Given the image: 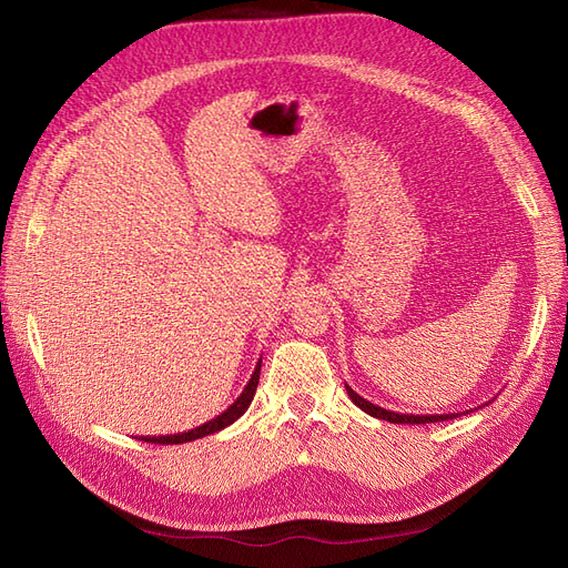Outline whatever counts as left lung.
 <instances>
[{"label": "left lung", "instance_id": "1", "mask_svg": "<svg viewBox=\"0 0 568 568\" xmlns=\"http://www.w3.org/2000/svg\"><path fill=\"white\" fill-rule=\"evenodd\" d=\"M346 390H348V395H351V400L363 409V412H367V415H372V417H376V419H386V422H390V424H432V422H443V419H453L455 415H400V412H390V409H384V407H379V405H374V403H369V400H365L363 395H357L351 386H346Z\"/></svg>", "mask_w": 568, "mask_h": 568}]
</instances>
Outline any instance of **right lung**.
<instances>
[{"label": "right lung", "instance_id": "add662e5", "mask_svg": "<svg viewBox=\"0 0 568 568\" xmlns=\"http://www.w3.org/2000/svg\"><path fill=\"white\" fill-rule=\"evenodd\" d=\"M261 363H263V357L257 359V365H255V369H253V374H251L248 384L244 386L242 395H239V398H236L225 412H222V415H217L215 419L205 422V424H201V426H196V428H189V432H182V434H170V436H142V440H146V443H163V445H178V443H189V440H196V438H203V436H211V434H215V432H222V428H225V426L234 424L239 417L244 415V412H246L248 405H251V400H253L255 388H257V379H261Z\"/></svg>", "mask_w": 568, "mask_h": 568}]
</instances>
